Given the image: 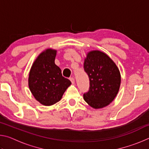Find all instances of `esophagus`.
Here are the masks:
<instances>
[{
	"label": "esophagus",
	"instance_id": "esophagus-1",
	"mask_svg": "<svg viewBox=\"0 0 149 149\" xmlns=\"http://www.w3.org/2000/svg\"><path fill=\"white\" fill-rule=\"evenodd\" d=\"M70 80L71 81V82H72V84H74V83H75V79H74V77H70Z\"/></svg>",
	"mask_w": 149,
	"mask_h": 149
}]
</instances>
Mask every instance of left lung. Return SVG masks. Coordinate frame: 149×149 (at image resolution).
I'll use <instances>...</instances> for the list:
<instances>
[{
	"label": "left lung",
	"mask_w": 149,
	"mask_h": 149,
	"mask_svg": "<svg viewBox=\"0 0 149 149\" xmlns=\"http://www.w3.org/2000/svg\"><path fill=\"white\" fill-rule=\"evenodd\" d=\"M84 70L89 78V90L84 94L85 101L95 109L107 107L119 91L121 75L114 61L104 52L92 50L84 61Z\"/></svg>",
	"instance_id": "8db88e82"
}]
</instances>
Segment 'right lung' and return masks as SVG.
Segmentation results:
<instances>
[{
    "label": "right lung",
    "instance_id": "right-lung-1",
    "mask_svg": "<svg viewBox=\"0 0 149 149\" xmlns=\"http://www.w3.org/2000/svg\"><path fill=\"white\" fill-rule=\"evenodd\" d=\"M56 50L48 49L40 54L33 64L29 74L28 85L35 99L45 106L60 101L72 83L62 76L55 64Z\"/></svg>",
    "mask_w": 149,
    "mask_h": 149
}]
</instances>
